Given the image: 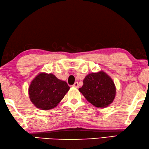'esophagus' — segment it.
<instances>
[{"label":"esophagus","instance_id":"1","mask_svg":"<svg viewBox=\"0 0 149 149\" xmlns=\"http://www.w3.org/2000/svg\"><path fill=\"white\" fill-rule=\"evenodd\" d=\"M73 86L75 88H78L79 87V85H78V82H75V83L73 85Z\"/></svg>","mask_w":149,"mask_h":149}]
</instances>
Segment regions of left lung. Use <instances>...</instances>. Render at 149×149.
I'll list each match as a JSON object with an SVG mask.
<instances>
[{
    "mask_svg": "<svg viewBox=\"0 0 149 149\" xmlns=\"http://www.w3.org/2000/svg\"><path fill=\"white\" fill-rule=\"evenodd\" d=\"M79 91L88 102L101 108L111 104L116 94L114 82L103 71L86 75L83 80V85Z\"/></svg>",
    "mask_w": 149,
    "mask_h": 149,
    "instance_id": "left-lung-1",
    "label": "left lung"
}]
</instances>
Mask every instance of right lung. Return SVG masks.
<instances>
[{
  "label": "right lung",
  "mask_w": 149,
  "mask_h": 149,
  "mask_svg": "<svg viewBox=\"0 0 149 149\" xmlns=\"http://www.w3.org/2000/svg\"><path fill=\"white\" fill-rule=\"evenodd\" d=\"M69 89L67 83L58 79L55 75L40 73L29 86V98L37 108L49 110L58 104Z\"/></svg>",
  "instance_id": "right-lung-1"
}]
</instances>
